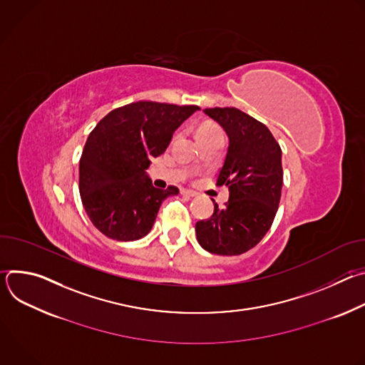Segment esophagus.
I'll return each mask as SVG.
<instances>
[{
    "instance_id": "obj_1",
    "label": "esophagus",
    "mask_w": 365,
    "mask_h": 365,
    "mask_svg": "<svg viewBox=\"0 0 365 365\" xmlns=\"http://www.w3.org/2000/svg\"><path fill=\"white\" fill-rule=\"evenodd\" d=\"M180 193H182L183 196H187V197H193V196H196V193H195L193 190H187V189H180Z\"/></svg>"
}]
</instances>
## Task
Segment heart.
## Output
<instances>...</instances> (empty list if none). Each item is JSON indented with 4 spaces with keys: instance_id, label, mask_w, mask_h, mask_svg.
Here are the masks:
<instances>
[{
    "instance_id": "obj_1",
    "label": "heart",
    "mask_w": 365,
    "mask_h": 365,
    "mask_svg": "<svg viewBox=\"0 0 365 365\" xmlns=\"http://www.w3.org/2000/svg\"><path fill=\"white\" fill-rule=\"evenodd\" d=\"M214 135H222V131L221 128L211 123V121H206V123H202L197 130H196V137L197 140H202V138H207V137H214Z\"/></svg>"
}]
</instances>
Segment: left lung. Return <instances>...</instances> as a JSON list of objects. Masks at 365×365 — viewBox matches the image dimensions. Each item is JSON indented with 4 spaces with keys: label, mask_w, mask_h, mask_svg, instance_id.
Masks as SVG:
<instances>
[{
    "label": "left lung",
    "mask_w": 365,
    "mask_h": 365,
    "mask_svg": "<svg viewBox=\"0 0 365 365\" xmlns=\"http://www.w3.org/2000/svg\"><path fill=\"white\" fill-rule=\"evenodd\" d=\"M203 113L227 133L230 145L217 185L230 189L224 207L215 203L210 220L197 221L200 247L212 254L238 255L255 247L270 230L283 186L282 148L270 130L237 108Z\"/></svg>",
    "instance_id": "1"
}]
</instances>
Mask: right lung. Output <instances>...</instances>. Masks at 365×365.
<instances>
[{
    "instance_id": "right-lung-1",
    "label": "right lung",
    "mask_w": 365,
    "mask_h": 365,
    "mask_svg": "<svg viewBox=\"0 0 365 365\" xmlns=\"http://www.w3.org/2000/svg\"><path fill=\"white\" fill-rule=\"evenodd\" d=\"M199 107L138 101L113 110L89 134L79 162V193L91 222L111 240L145 237L176 186L154 187L145 169Z\"/></svg>"
}]
</instances>
